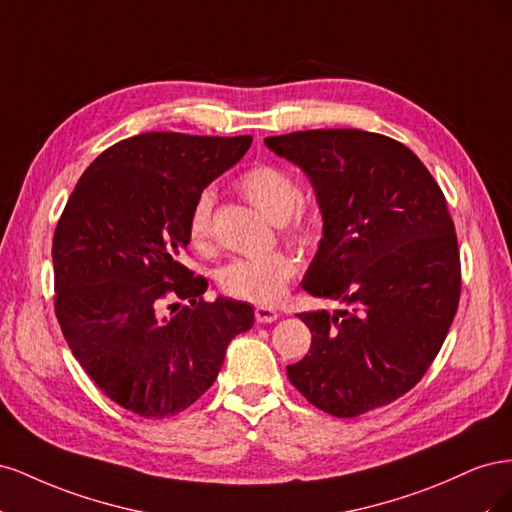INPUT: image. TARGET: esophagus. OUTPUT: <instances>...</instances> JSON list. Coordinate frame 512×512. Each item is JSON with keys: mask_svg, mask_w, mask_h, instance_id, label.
I'll use <instances>...</instances> for the list:
<instances>
[{"mask_svg": "<svg viewBox=\"0 0 512 512\" xmlns=\"http://www.w3.org/2000/svg\"><path fill=\"white\" fill-rule=\"evenodd\" d=\"M254 314H256V322H260V324H269V322H275L277 318H280V314H277L273 307H267V305H258L254 309Z\"/></svg>", "mask_w": 512, "mask_h": 512, "instance_id": "1", "label": "esophagus"}]
</instances>
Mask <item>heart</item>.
<instances>
[{
    "mask_svg": "<svg viewBox=\"0 0 512 512\" xmlns=\"http://www.w3.org/2000/svg\"><path fill=\"white\" fill-rule=\"evenodd\" d=\"M237 188L250 203L275 224H282V235L299 247L316 241V224L297 211L303 200L299 183L286 170L258 164L247 168L239 177ZM188 237L200 252L213 245V194H198L188 215ZM299 271V260L286 252H275L262 258L232 260L220 271V286L232 299L258 305H273L284 297L286 286Z\"/></svg>",
    "mask_w": 512,
    "mask_h": 512,
    "instance_id": "b5f03b06",
    "label": "heart"
}]
</instances>
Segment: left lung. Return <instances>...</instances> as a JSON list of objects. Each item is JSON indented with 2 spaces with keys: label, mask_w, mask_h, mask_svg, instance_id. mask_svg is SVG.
<instances>
[{
  "label": "left lung",
  "mask_w": 512,
  "mask_h": 512,
  "mask_svg": "<svg viewBox=\"0 0 512 512\" xmlns=\"http://www.w3.org/2000/svg\"><path fill=\"white\" fill-rule=\"evenodd\" d=\"M312 181L322 239L303 277L314 297L350 305L305 312L312 346L288 365L294 389L337 418L391 404L425 376L461 292L446 198L414 153L363 130L265 138Z\"/></svg>",
  "instance_id": "1"
}]
</instances>
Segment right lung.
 Returning <instances> with one entry per match:
<instances>
[{
  "mask_svg": "<svg viewBox=\"0 0 512 512\" xmlns=\"http://www.w3.org/2000/svg\"><path fill=\"white\" fill-rule=\"evenodd\" d=\"M250 145L252 136L126 138L89 164L57 222L61 333L100 391L138 416L190 408L218 378L230 339L252 329L250 303L205 301L207 280L183 265L196 196Z\"/></svg>",
  "mask_w": 512,
  "mask_h": 512,
  "instance_id": "add662e5",
  "label": "right lung"
}]
</instances>
